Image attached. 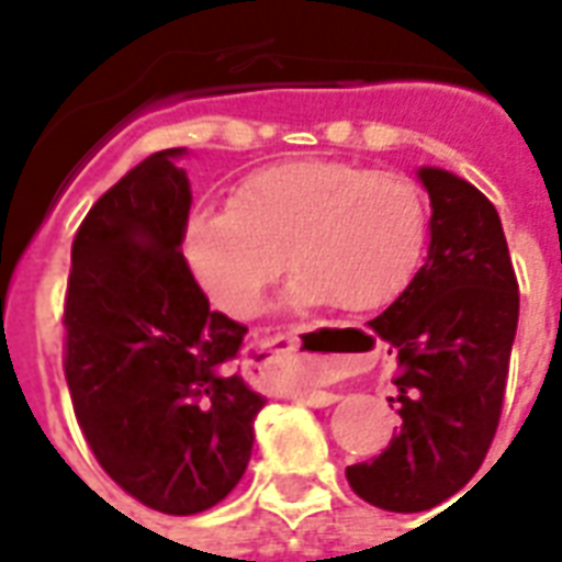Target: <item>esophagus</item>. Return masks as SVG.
Listing matches in <instances>:
<instances>
[{
  "label": "esophagus",
  "mask_w": 562,
  "mask_h": 562,
  "mask_svg": "<svg viewBox=\"0 0 562 562\" xmlns=\"http://www.w3.org/2000/svg\"><path fill=\"white\" fill-rule=\"evenodd\" d=\"M301 328H292V330H282V334H273L268 340H261V352H268L270 358H277V355H294V358H301ZM258 370H265V367H258ZM292 391L294 397L306 406H330V403L337 401V394H330V391H322V389H313V385H306L301 379H292Z\"/></svg>",
  "instance_id": "esophagus-1"
}]
</instances>
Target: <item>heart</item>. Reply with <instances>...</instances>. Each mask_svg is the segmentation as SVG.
<instances>
[{"mask_svg": "<svg viewBox=\"0 0 562 562\" xmlns=\"http://www.w3.org/2000/svg\"><path fill=\"white\" fill-rule=\"evenodd\" d=\"M424 244L427 204L415 180L334 159L265 168L234 189L228 210L186 225L195 277L237 318L256 313L282 256L297 304L379 310L413 280Z\"/></svg>", "mask_w": 562, "mask_h": 562, "instance_id": "1", "label": "heart"}]
</instances>
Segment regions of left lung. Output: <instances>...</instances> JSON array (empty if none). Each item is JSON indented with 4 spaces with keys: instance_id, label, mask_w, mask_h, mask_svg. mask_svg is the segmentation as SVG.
<instances>
[{
    "instance_id": "obj_1",
    "label": "left lung",
    "mask_w": 562,
    "mask_h": 562,
    "mask_svg": "<svg viewBox=\"0 0 562 562\" xmlns=\"http://www.w3.org/2000/svg\"><path fill=\"white\" fill-rule=\"evenodd\" d=\"M430 249L394 304L370 322L397 358L401 434L346 470L349 487L385 512H424L482 467L506 397L518 330V277L499 213L467 180L422 168Z\"/></svg>"
}]
</instances>
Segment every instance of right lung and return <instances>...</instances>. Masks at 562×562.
<instances>
[{"label": "right lung", "mask_w": 562, "mask_h": 562, "mask_svg": "<svg viewBox=\"0 0 562 562\" xmlns=\"http://www.w3.org/2000/svg\"><path fill=\"white\" fill-rule=\"evenodd\" d=\"M180 153L147 156L80 222L63 370L99 467L144 506L198 515L240 482L265 397L240 373L246 325L210 310L180 252Z\"/></svg>", "instance_id": "1"}]
</instances>
